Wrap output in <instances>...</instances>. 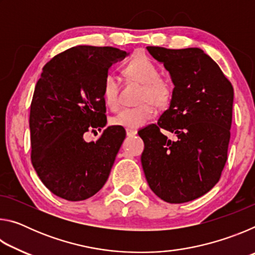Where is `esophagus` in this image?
<instances>
[{
    "mask_svg": "<svg viewBox=\"0 0 255 255\" xmlns=\"http://www.w3.org/2000/svg\"><path fill=\"white\" fill-rule=\"evenodd\" d=\"M126 133L128 137H131V136H135L137 133V130H135V129H126Z\"/></svg>",
    "mask_w": 255,
    "mask_h": 255,
    "instance_id": "1",
    "label": "esophagus"
}]
</instances>
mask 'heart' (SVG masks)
Returning a JSON list of instances; mask_svg holds the SVG:
<instances>
[{
	"label": "heart",
	"instance_id": "heart-1",
	"mask_svg": "<svg viewBox=\"0 0 255 255\" xmlns=\"http://www.w3.org/2000/svg\"><path fill=\"white\" fill-rule=\"evenodd\" d=\"M127 79L141 84L138 93L136 107L126 108L111 119L115 126L126 129H137L153 117L154 109L165 107L172 97V86L169 81L159 75L158 67L146 56L130 60L124 68ZM102 96L106 105L111 110H118L122 105V85L119 79L112 73H108L102 82Z\"/></svg>",
	"mask_w": 255,
	"mask_h": 255
}]
</instances>
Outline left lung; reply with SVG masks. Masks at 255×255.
I'll list each match as a JSON object with an SVG mask.
<instances>
[{"mask_svg": "<svg viewBox=\"0 0 255 255\" xmlns=\"http://www.w3.org/2000/svg\"><path fill=\"white\" fill-rule=\"evenodd\" d=\"M174 84L169 109L138 131L141 165L152 191L170 204L204 196L221 179L231 138L234 90L214 59L200 48L146 47ZM162 128L175 133L169 140Z\"/></svg>", "mask_w": 255, "mask_h": 255, "instance_id": "8db88e82", "label": "left lung"}]
</instances>
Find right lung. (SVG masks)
I'll return each mask as SVG.
<instances>
[{
    "instance_id": "1",
    "label": "right lung",
    "mask_w": 255,
    "mask_h": 255,
    "mask_svg": "<svg viewBox=\"0 0 255 255\" xmlns=\"http://www.w3.org/2000/svg\"><path fill=\"white\" fill-rule=\"evenodd\" d=\"M127 55L114 47L76 46L42 68L30 106L31 163L57 197L85 200L109 178L125 129L110 126L90 143L83 135L106 126L102 82L112 64Z\"/></svg>"
}]
</instances>
